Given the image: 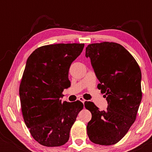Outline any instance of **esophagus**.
<instances>
[{
	"label": "esophagus",
	"instance_id": "1",
	"mask_svg": "<svg viewBox=\"0 0 152 152\" xmlns=\"http://www.w3.org/2000/svg\"><path fill=\"white\" fill-rule=\"evenodd\" d=\"M79 100H80V102H82L83 103V104H84V102H85V101H86V100H85V99H84V98H83V97H79Z\"/></svg>",
	"mask_w": 152,
	"mask_h": 152
}]
</instances>
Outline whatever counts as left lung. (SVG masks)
I'll list each match as a JSON object with an SVG mask.
<instances>
[{
    "instance_id": "left-lung-1",
    "label": "left lung",
    "mask_w": 152,
    "mask_h": 152,
    "mask_svg": "<svg viewBox=\"0 0 152 152\" xmlns=\"http://www.w3.org/2000/svg\"><path fill=\"white\" fill-rule=\"evenodd\" d=\"M108 103L106 111H99L93 102L84 106L92 114L87 124L91 141L111 145L120 141L134 123L142 99L141 71L133 56L116 43H92L86 48Z\"/></svg>"
}]
</instances>
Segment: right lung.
<instances>
[{
    "mask_svg": "<svg viewBox=\"0 0 152 152\" xmlns=\"http://www.w3.org/2000/svg\"><path fill=\"white\" fill-rule=\"evenodd\" d=\"M84 43H59L35 50L26 61L19 87L21 110L27 127L43 146L67 142L70 130L84 104L80 101L61 102L70 86V66L80 55Z\"/></svg>",
    "mask_w": 152,
    "mask_h": 152,
    "instance_id": "right-lung-1",
    "label": "right lung"
}]
</instances>
